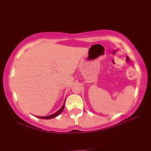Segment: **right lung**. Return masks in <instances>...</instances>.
Here are the masks:
<instances>
[{
	"label": "right lung",
	"mask_w": 151,
	"mask_h": 151,
	"mask_svg": "<svg viewBox=\"0 0 151 151\" xmlns=\"http://www.w3.org/2000/svg\"><path fill=\"white\" fill-rule=\"evenodd\" d=\"M64 105H65V102H64L63 106H62L61 109H60L58 111H57V112H56V113L53 114H52V115H50V116H44V117H41V116H37V118H41V119H45V120H48V119H52V118H55V117H56V116L60 115V114L62 113V111H63V110H64Z\"/></svg>",
	"instance_id": "1"
}]
</instances>
